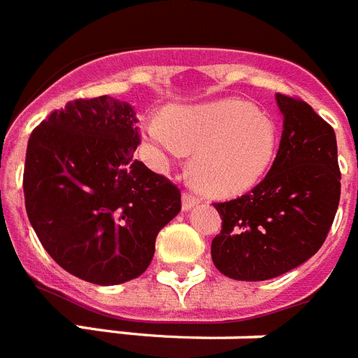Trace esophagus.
<instances>
[{
	"mask_svg": "<svg viewBox=\"0 0 358 358\" xmlns=\"http://www.w3.org/2000/svg\"><path fill=\"white\" fill-rule=\"evenodd\" d=\"M199 203V197L194 196V194L190 192H185L182 194V208L185 210H190V208H194Z\"/></svg>",
	"mask_w": 358,
	"mask_h": 358,
	"instance_id": "esophagus-1",
	"label": "esophagus"
}]
</instances>
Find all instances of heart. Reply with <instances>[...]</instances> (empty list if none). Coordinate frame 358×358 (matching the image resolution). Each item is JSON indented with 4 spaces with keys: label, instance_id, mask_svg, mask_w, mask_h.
<instances>
[{
    "label": "heart",
    "instance_id": "obj_1",
    "mask_svg": "<svg viewBox=\"0 0 358 358\" xmlns=\"http://www.w3.org/2000/svg\"><path fill=\"white\" fill-rule=\"evenodd\" d=\"M145 136L157 159L194 153V181L210 196H238L266 176L275 159L279 133L266 113L240 99L171 108L151 120Z\"/></svg>",
    "mask_w": 358,
    "mask_h": 358
}]
</instances>
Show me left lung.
Masks as SVG:
<instances>
[{"instance_id":"1","label":"left lung","mask_w":358,"mask_h":358,"mask_svg":"<svg viewBox=\"0 0 358 358\" xmlns=\"http://www.w3.org/2000/svg\"><path fill=\"white\" fill-rule=\"evenodd\" d=\"M282 134L270 171L251 192L214 203L222 231L214 266L236 281H266L308 260L327 238L340 201L333 127L308 103L277 94Z\"/></svg>"}]
</instances>
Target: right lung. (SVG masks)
I'll use <instances>...</instances> for the list:
<instances>
[{
	"instance_id": "add662e5",
	"label": "right lung",
	"mask_w": 358,
	"mask_h": 358,
	"mask_svg": "<svg viewBox=\"0 0 358 358\" xmlns=\"http://www.w3.org/2000/svg\"><path fill=\"white\" fill-rule=\"evenodd\" d=\"M136 113L110 96L76 99L31 133L25 210L44 250L68 273L110 287L142 275L181 190L134 161Z\"/></svg>"
}]
</instances>
